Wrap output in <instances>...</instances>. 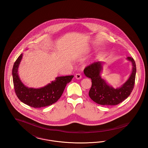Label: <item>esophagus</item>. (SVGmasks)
<instances>
[{"label": "esophagus", "mask_w": 148, "mask_h": 148, "mask_svg": "<svg viewBox=\"0 0 148 148\" xmlns=\"http://www.w3.org/2000/svg\"><path fill=\"white\" fill-rule=\"evenodd\" d=\"M75 78L77 79V80H79V79H82V75H81V74H77L76 75H75Z\"/></svg>", "instance_id": "esophagus-1"}]
</instances>
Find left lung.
<instances>
[{"label":"left lung","instance_id":"1","mask_svg":"<svg viewBox=\"0 0 148 148\" xmlns=\"http://www.w3.org/2000/svg\"><path fill=\"white\" fill-rule=\"evenodd\" d=\"M127 59L132 64V73L127 81L116 89L109 84L101 77L103 62H95L85 68V75L92 79V87L89 95L94 102L103 106H115L124 101L130 95L134 88L136 69L133 58L127 57Z\"/></svg>","mask_w":148,"mask_h":148}]
</instances>
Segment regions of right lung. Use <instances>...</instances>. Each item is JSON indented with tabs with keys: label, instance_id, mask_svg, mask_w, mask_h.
I'll return each mask as SVG.
<instances>
[{
	"label": "right lung",
	"instance_id": "add662e5",
	"mask_svg": "<svg viewBox=\"0 0 148 148\" xmlns=\"http://www.w3.org/2000/svg\"><path fill=\"white\" fill-rule=\"evenodd\" d=\"M23 58L21 54L14 63L12 75L14 90L18 98L24 104L35 108L50 106L60 98L66 84L74 77L73 75L58 77L55 80L40 88H28L24 84L18 74V68Z\"/></svg>",
	"mask_w": 148,
	"mask_h": 148
}]
</instances>
